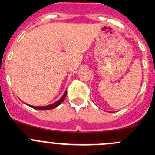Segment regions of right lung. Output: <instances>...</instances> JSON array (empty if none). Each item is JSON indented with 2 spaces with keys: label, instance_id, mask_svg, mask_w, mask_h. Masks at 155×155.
<instances>
[{
  "label": "right lung",
  "instance_id": "obj_1",
  "mask_svg": "<svg viewBox=\"0 0 155 155\" xmlns=\"http://www.w3.org/2000/svg\"><path fill=\"white\" fill-rule=\"evenodd\" d=\"M66 95H67V90H66V91H65V93L64 94V95L61 97V99H59L58 101H57V102H54V103L51 104V105H46V106H33V105H28V106H30V107L33 108V109H38V110H50V109H54V108L57 107L58 105H61V104L62 103L63 101L64 100V98H65Z\"/></svg>",
  "mask_w": 155,
  "mask_h": 155
}]
</instances>
